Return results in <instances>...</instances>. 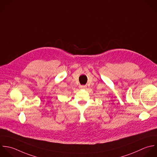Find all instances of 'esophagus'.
<instances>
[{"instance_id":"obj_1","label":"esophagus","mask_w":157,"mask_h":157,"mask_svg":"<svg viewBox=\"0 0 157 157\" xmlns=\"http://www.w3.org/2000/svg\"><path fill=\"white\" fill-rule=\"evenodd\" d=\"M86 87H87V86H86V85L80 86V88H81V89H86Z\"/></svg>"}]
</instances>
